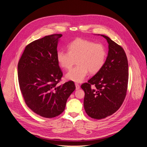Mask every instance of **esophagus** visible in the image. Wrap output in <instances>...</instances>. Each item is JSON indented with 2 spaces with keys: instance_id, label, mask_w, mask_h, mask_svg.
I'll return each mask as SVG.
<instances>
[{
  "instance_id": "34e87169",
  "label": "esophagus",
  "mask_w": 147,
  "mask_h": 147,
  "mask_svg": "<svg viewBox=\"0 0 147 147\" xmlns=\"http://www.w3.org/2000/svg\"><path fill=\"white\" fill-rule=\"evenodd\" d=\"M75 85H76V90H79L80 89V85L78 84V83H76L75 84Z\"/></svg>"
}]
</instances>
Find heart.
Masks as SVG:
<instances>
[{
	"label": "heart",
	"instance_id": "1",
	"mask_svg": "<svg viewBox=\"0 0 147 147\" xmlns=\"http://www.w3.org/2000/svg\"><path fill=\"white\" fill-rule=\"evenodd\" d=\"M68 52L59 51L56 59L59 65L69 70L76 64L78 65L69 71L66 77L75 82H81L87 76L98 73L103 66L107 57V51L102 44L77 38L68 45Z\"/></svg>",
	"mask_w": 147,
	"mask_h": 147
}]
</instances>
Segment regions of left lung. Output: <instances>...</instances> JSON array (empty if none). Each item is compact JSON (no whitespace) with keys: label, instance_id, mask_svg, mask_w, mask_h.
Returning a JSON list of instances; mask_svg holds the SVG:
<instances>
[{"label":"left lung","instance_id":"1","mask_svg":"<svg viewBox=\"0 0 147 147\" xmlns=\"http://www.w3.org/2000/svg\"><path fill=\"white\" fill-rule=\"evenodd\" d=\"M108 55L103 67L81 87L85 92L84 107L92 119H102L115 113L126 96L129 65L123 48L107 36Z\"/></svg>","mask_w":147,"mask_h":147}]
</instances>
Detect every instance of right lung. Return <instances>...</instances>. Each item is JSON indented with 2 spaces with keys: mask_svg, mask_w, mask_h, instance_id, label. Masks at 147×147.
Listing matches in <instances>:
<instances>
[{
  "mask_svg": "<svg viewBox=\"0 0 147 147\" xmlns=\"http://www.w3.org/2000/svg\"><path fill=\"white\" fill-rule=\"evenodd\" d=\"M61 34H52L27 45L18 63L20 89L27 107L37 115L52 118L64 111L75 90L73 81L62 85L63 73L56 59Z\"/></svg>",
  "mask_w": 147,
  "mask_h": 147,
  "instance_id": "add662e5",
  "label": "right lung"
}]
</instances>
